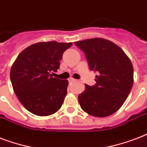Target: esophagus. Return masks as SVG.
Returning a JSON list of instances; mask_svg holds the SVG:
<instances>
[{
    "instance_id": "esophagus-1",
    "label": "esophagus",
    "mask_w": 147,
    "mask_h": 147,
    "mask_svg": "<svg viewBox=\"0 0 147 147\" xmlns=\"http://www.w3.org/2000/svg\"><path fill=\"white\" fill-rule=\"evenodd\" d=\"M76 79H75V78H69V82H76Z\"/></svg>"
}]
</instances>
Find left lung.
Instances as JSON below:
<instances>
[{"label":"left lung","mask_w":147,"mask_h":147,"mask_svg":"<svg viewBox=\"0 0 147 147\" xmlns=\"http://www.w3.org/2000/svg\"><path fill=\"white\" fill-rule=\"evenodd\" d=\"M84 51L89 69L97 71L96 84L78 96L84 112L96 117L116 113L128 97L133 84V67L123 50L113 41L102 38L75 42Z\"/></svg>","instance_id":"left-lung-1"}]
</instances>
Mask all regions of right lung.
I'll return each mask as SVG.
<instances>
[{
  "mask_svg": "<svg viewBox=\"0 0 147 147\" xmlns=\"http://www.w3.org/2000/svg\"><path fill=\"white\" fill-rule=\"evenodd\" d=\"M71 45L38 42L23 50L14 61L10 72L12 87L22 106L31 113L50 116L61 108L69 81L52 77L51 73L59 69L64 51Z\"/></svg>",
  "mask_w": 147,
  "mask_h": 147,
  "instance_id": "obj_1",
  "label": "right lung"
}]
</instances>
